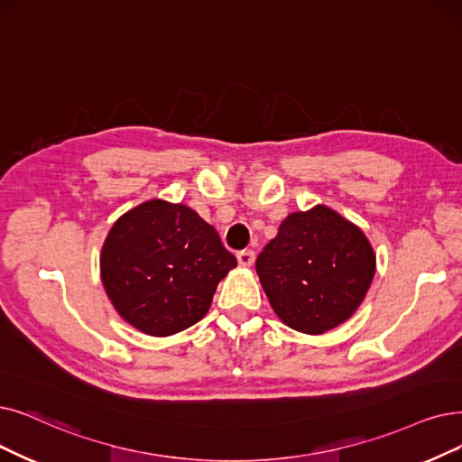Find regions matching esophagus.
<instances>
[{
	"label": "esophagus",
	"mask_w": 462,
	"mask_h": 462,
	"mask_svg": "<svg viewBox=\"0 0 462 462\" xmlns=\"http://www.w3.org/2000/svg\"><path fill=\"white\" fill-rule=\"evenodd\" d=\"M254 252L252 250H241L236 254V260H238V265L241 267H250L254 263Z\"/></svg>",
	"instance_id": "34e87169"
}]
</instances>
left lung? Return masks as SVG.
I'll return each mask as SVG.
<instances>
[{
    "label": "left lung",
    "mask_w": 462,
    "mask_h": 462,
    "mask_svg": "<svg viewBox=\"0 0 462 462\" xmlns=\"http://www.w3.org/2000/svg\"><path fill=\"white\" fill-rule=\"evenodd\" d=\"M255 271L276 317L319 336L355 315L374 281L375 254L360 227L319 205L282 221Z\"/></svg>",
    "instance_id": "1"
}]
</instances>
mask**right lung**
<instances>
[{
    "label": "right lung",
    "instance_id": "obj_1",
    "mask_svg": "<svg viewBox=\"0 0 462 462\" xmlns=\"http://www.w3.org/2000/svg\"><path fill=\"white\" fill-rule=\"evenodd\" d=\"M236 267L219 235L186 205L152 199L109 229L100 274L123 320L153 337L207 315L217 282Z\"/></svg>",
    "mask_w": 462,
    "mask_h": 462
}]
</instances>
